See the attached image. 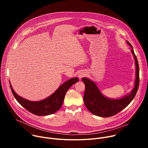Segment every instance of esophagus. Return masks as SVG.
<instances>
[{"mask_svg": "<svg viewBox=\"0 0 148 148\" xmlns=\"http://www.w3.org/2000/svg\"><path fill=\"white\" fill-rule=\"evenodd\" d=\"M84 75H85V74H84V73H79V74H78V77H79V78H82Z\"/></svg>", "mask_w": 148, "mask_h": 148, "instance_id": "34e87169", "label": "esophagus"}]
</instances>
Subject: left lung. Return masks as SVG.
Here are the masks:
<instances>
[{"mask_svg": "<svg viewBox=\"0 0 148 148\" xmlns=\"http://www.w3.org/2000/svg\"><path fill=\"white\" fill-rule=\"evenodd\" d=\"M126 43L131 47L136 66L135 87L129 95L116 99L108 98L101 94L95 82L87 78H82L86 86L83 100L87 108L94 115L101 117H110L115 115L127 107L136 95L139 84V64L132 46L129 41H126Z\"/></svg>", "mask_w": 148, "mask_h": 148, "instance_id": "left-lung-1", "label": "left lung"}]
</instances>
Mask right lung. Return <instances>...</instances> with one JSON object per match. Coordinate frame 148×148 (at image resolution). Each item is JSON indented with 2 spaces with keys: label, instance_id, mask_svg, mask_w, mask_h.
Wrapping results in <instances>:
<instances>
[{
  "label": "right lung",
  "instance_id": "obj_1",
  "mask_svg": "<svg viewBox=\"0 0 148 148\" xmlns=\"http://www.w3.org/2000/svg\"><path fill=\"white\" fill-rule=\"evenodd\" d=\"M79 81L77 77L65 82L50 97L40 101H31L18 96L13 90L10 82L11 91L17 101L30 112L38 116L49 115L55 113L62 106L68 90Z\"/></svg>",
  "mask_w": 148,
  "mask_h": 148
}]
</instances>
